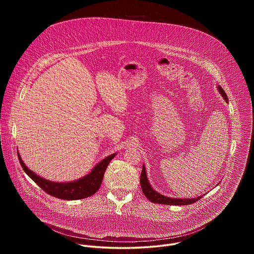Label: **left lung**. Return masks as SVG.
<instances>
[{
  "label": "left lung",
  "mask_w": 254,
  "mask_h": 254,
  "mask_svg": "<svg viewBox=\"0 0 254 254\" xmlns=\"http://www.w3.org/2000/svg\"><path fill=\"white\" fill-rule=\"evenodd\" d=\"M217 87H218L219 92L222 94L225 101L228 102V97H227L225 91L222 89V87L221 86H217ZM146 173H147L146 168H144V166H142L139 183H140L141 190H142L144 196H146L153 203L164 204V205H189V204H193V203L197 202L198 200H200L203 197V196H199L197 198H191V199H178V198H170V197L164 196V195L156 192L152 188V186L150 185L149 181H148V177H147Z\"/></svg>",
  "instance_id": "obj_1"
}]
</instances>
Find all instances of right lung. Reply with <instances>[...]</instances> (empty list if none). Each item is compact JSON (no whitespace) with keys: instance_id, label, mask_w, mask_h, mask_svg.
<instances>
[{"instance_id":"1","label":"right lung","mask_w":254,"mask_h":254,"mask_svg":"<svg viewBox=\"0 0 254 254\" xmlns=\"http://www.w3.org/2000/svg\"><path fill=\"white\" fill-rule=\"evenodd\" d=\"M116 155L117 154H113L103 159L85 177L67 183L51 182L49 180L36 175L24 164L19 153L18 158L25 173L47 194L62 200H78L92 196L97 192L101 185L104 172L108 164L116 157Z\"/></svg>"}]
</instances>
